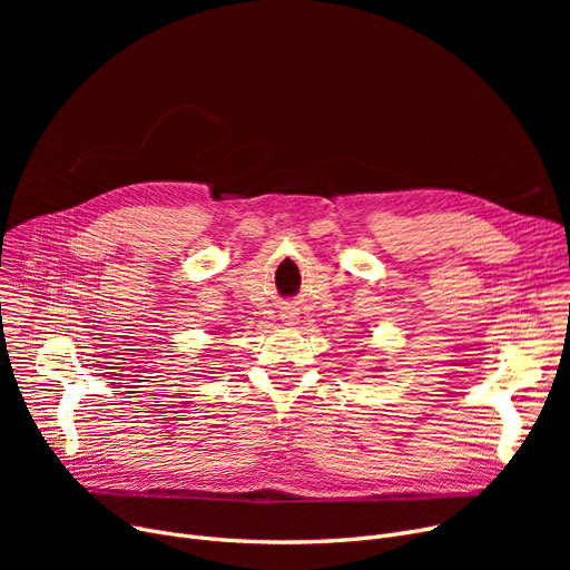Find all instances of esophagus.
<instances>
[{"label":"esophagus","mask_w":570,"mask_h":570,"mask_svg":"<svg viewBox=\"0 0 570 570\" xmlns=\"http://www.w3.org/2000/svg\"><path fill=\"white\" fill-rule=\"evenodd\" d=\"M284 318H286L288 323H293V318H295V312H291V314H284Z\"/></svg>","instance_id":"1"}]
</instances>
